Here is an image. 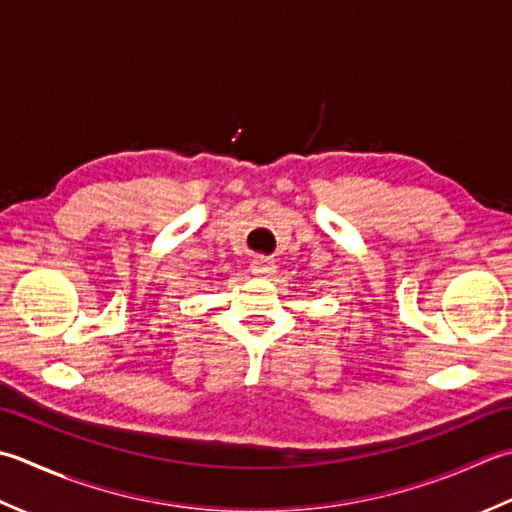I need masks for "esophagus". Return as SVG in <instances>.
I'll return each instance as SVG.
<instances>
[{"label": "esophagus", "mask_w": 512, "mask_h": 512, "mask_svg": "<svg viewBox=\"0 0 512 512\" xmlns=\"http://www.w3.org/2000/svg\"><path fill=\"white\" fill-rule=\"evenodd\" d=\"M252 271L256 276H269V274H274V271H276V263L271 258L260 256L252 263Z\"/></svg>", "instance_id": "obj_1"}]
</instances>
